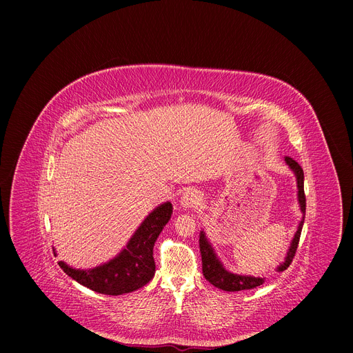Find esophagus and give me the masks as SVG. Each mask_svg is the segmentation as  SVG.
<instances>
[{
	"mask_svg": "<svg viewBox=\"0 0 353 353\" xmlns=\"http://www.w3.org/2000/svg\"><path fill=\"white\" fill-rule=\"evenodd\" d=\"M200 205V196L194 190H188L181 196V206L190 209V208H197Z\"/></svg>",
	"mask_w": 353,
	"mask_h": 353,
	"instance_id": "esophagus-1",
	"label": "esophagus"
}]
</instances>
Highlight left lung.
Instances as JSON below:
<instances>
[{"mask_svg":"<svg viewBox=\"0 0 353 353\" xmlns=\"http://www.w3.org/2000/svg\"><path fill=\"white\" fill-rule=\"evenodd\" d=\"M285 161L292 169V172L296 176V181H298V200L301 205V212L303 213V217L301 220V223L298 226V230L294 233V237L290 243V248L288 250V254L285 257V262L281 263V266H277V272H283L289 268L292 263L293 257L296 254V249H298L299 245V239L303 228V221H305V212H306V197H305V189H303V170L302 167L298 164V161H294L292 157H285ZM199 246H200V253H201V265H203V276L206 277V281H209L213 286L226 290V292H239V290H249L254 289L257 286H261L265 283V277H254V276H242V274H236L221 265L219 261V257L216 256L212 245L209 243V240L205 234V232H200V239H199Z\"/></svg>","mask_w":353,"mask_h":353,"instance_id":"8db88e82","label":"left lung"}]
</instances>
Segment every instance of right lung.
Wrapping results in <instances>:
<instances>
[{"mask_svg": "<svg viewBox=\"0 0 353 353\" xmlns=\"http://www.w3.org/2000/svg\"><path fill=\"white\" fill-rule=\"evenodd\" d=\"M172 213L170 201L156 208L144 219L125 249L101 266L80 270L70 268L64 262H59V265L74 281L97 293L119 296L134 292L153 279L156 272L153 248Z\"/></svg>", "mask_w": 353, "mask_h": 353, "instance_id": "1", "label": "right lung"}]
</instances>
